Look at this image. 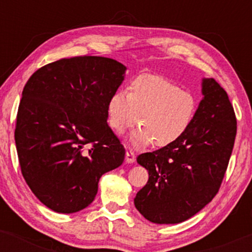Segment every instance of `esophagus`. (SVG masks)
Segmentation results:
<instances>
[{
    "instance_id": "1",
    "label": "esophagus",
    "mask_w": 252,
    "mask_h": 252,
    "mask_svg": "<svg viewBox=\"0 0 252 252\" xmlns=\"http://www.w3.org/2000/svg\"><path fill=\"white\" fill-rule=\"evenodd\" d=\"M136 156L134 154V152H131V150H126V161L128 163H132L135 161Z\"/></svg>"
}]
</instances>
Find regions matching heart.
<instances>
[{"mask_svg":"<svg viewBox=\"0 0 252 252\" xmlns=\"http://www.w3.org/2000/svg\"><path fill=\"white\" fill-rule=\"evenodd\" d=\"M195 109V98L189 91L163 77L142 74L132 80L129 92L118 90L112 94L108 122L118 134L140 122L130 137L132 144L147 146L154 141L155 146L166 147L185 135Z\"/></svg>","mask_w":252,"mask_h":252,"instance_id":"1","label":"heart"}]
</instances>
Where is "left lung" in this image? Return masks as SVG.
I'll list each match as a JSON object with an SVG mask.
<instances>
[{"instance_id": "left-lung-1", "label": "left lung", "mask_w": 252, "mask_h": 252, "mask_svg": "<svg viewBox=\"0 0 252 252\" xmlns=\"http://www.w3.org/2000/svg\"><path fill=\"white\" fill-rule=\"evenodd\" d=\"M204 98L189 128L169 146L137 156L149 179L135 207L155 224H178L204 209L218 193L237 134L233 106L213 78L202 80Z\"/></svg>"}]
</instances>
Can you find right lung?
<instances>
[{
	"instance_id": "add662e5",
	"label": "right lung",
	"mask_w": 252,
	"mask_h": 252,
	"mask_svg": "<svg viewBox=\"0 0 252 252\" xmlns=\"http://www.w3.org/2000/svg\"><path fill=\"white\" fill-rule=\"evenodd\" d=\"M126 66L104 57L47 63L26 83L16 116L21 173L48 209L88 207L104 173L124 161L126 149L108 126V104Z\"/></svg>"
}]
</instances>
